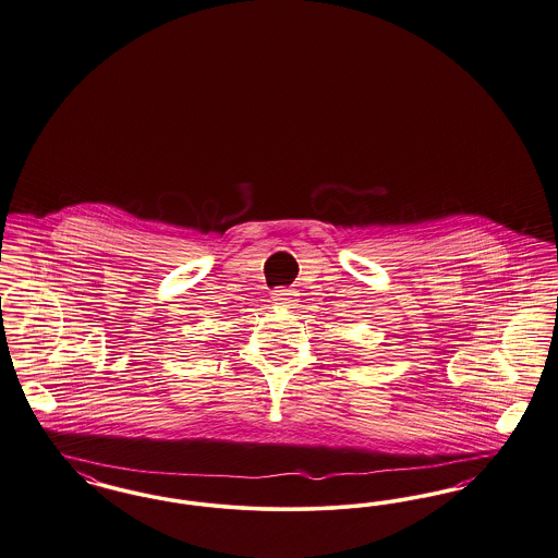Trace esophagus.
<instances>
[{
    "mask_svg": "<svg viewBox=\"0 0 558 558\" xmlns=\"http://www.w3.org/2000/svg\"><path fill=\"white\" fill-rule=\"evenodd\" d=\"M271 301H274L276 305L290 307V305H294L299 299H296V292H294V290L280 289L274 290V292H271Z\"/></svg>",
    "mask_w": 558,
    "mask_h": 558,
    "instance_id": "34e87169",
    "label": "esophagus"
}]
</instances>
